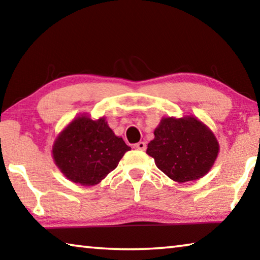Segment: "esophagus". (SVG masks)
I'll list each match as a JSON object with an SVG mask.
<instances>
[{
	"label": "esophagus",
	"instance_id": "esophagus-1",
	"mask_svg": "<svg viewBox=\"0 0 260 260\" xmlns=\"http://www.w3.org/2000/svg\"><path fill=\"white\" fill-rule=\"evenodd\" d=\"M134 149H136V150L144 151L147 149V144L144 142H138V143L134 144Z\"/></svg>",
	"mask_w": 260,
	"mask_h": 260
}]
</instances>
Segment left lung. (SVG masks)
<instances>
[{"label":"left lung","instance_id":"obj_1","mask_svg":"<svg viewBox=\"0 0 260 260\" xmlns=\"http://www.w3.org/2000/svg\"><path fill=\"white\" fill-rule=\"evenodd\" d=\"M147 153L158 169L178 182L197 180L209 172L219 144L208 127L193 117L164 118L155 129Z\"/></svg>","mask_w":260,"mask_h":260}]
</instances>
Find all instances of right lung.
Returning <instances> with one entry per match:
<instances>
[{"label": "right lung", "instance_id": "right-lung-1", "mask_svg": "<svg viewBox=\"0 0 260 260\" xmlns=\"http://www.w3.org/2000/svg\"><path fill=\"white\" fill-rule=\"evenodd\" d=\"M128 150L131 147L114 135L104 118L79 117L57 138L52 156L68 179L94 186L116 169Z\"/></svg>", "mask_w": 260, "mask_h": 260}]
</instances>
